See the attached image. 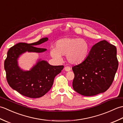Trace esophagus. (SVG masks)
<instances>
[{"label": "esophagus", "mask_w": 123, "mask_h": 123, "mask_svg": "<svg viewBox=\"0 0 123 123\" xmlns=\"http://www.w3.org/2000/svg\"><path fill=\"white\" fill-rule=\"evenodd\" d=\"M64 70L66 71H69L71 70V68L69 67H66L64 68Z\"/></svg>", "instance_id": "1"}]
</instances>
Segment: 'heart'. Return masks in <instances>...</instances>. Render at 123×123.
<instances>
[{"instance_id": "b5f03b06", "label": "heart", "mask_w": 123, "mask_h": 123, "mask_svg": "<svg viewBox=\"0 0 123 123\" xmlns=\"http://www.w3.org/2000/svg\"><path fill=\"white\" fill-rule=\"evenodd\" d=\"M89 45L84 39L66 37L57 42L55 48L51 51L52 56L62 61L61 55H66L70 63L78 64L82 63L88 55Z\"/></svg>"}]
</instances>
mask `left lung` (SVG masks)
<instances>
[{
  "label": "left lung",
  "mask_w": 123,
  "mask_h": 123,
  "mask_svg": "<svg viewBox=\"0 0 123 123\" xmlns=\"http://www.w3.org/2000/svg\"><path fill=\"white\" fill-rule=\"evenodd\" d=\"M118 67L116 46L105 40L99 42L84 61L72 67L73 88L85 96L105 92L113 83Z\"/></svg>",
  "instance_id": "1"
}]
</instances>
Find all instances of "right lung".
<instances>
[{"label": "right lung", "instance_id": "obj_1", "mask_svg": "<svg viewBox=\"0 0 123 123\" xmlns=\"http://www.w3.org/2000/svg\"><path fill=\"white\" fill-rule=\"evenodd\" d=\"M48 40V37H44L31 44L19 43L10 48L7 52L4 62L7 82L10 87L23 96L36 98L45 95L51 89L55 77L63 68V66H52L41 59H38L28 71L22 69L18 66V58L25 52L46 51V49L36 48V46Z\"/></svg>", "mask_w": 123, "mask_h": 123}]
</instances>
